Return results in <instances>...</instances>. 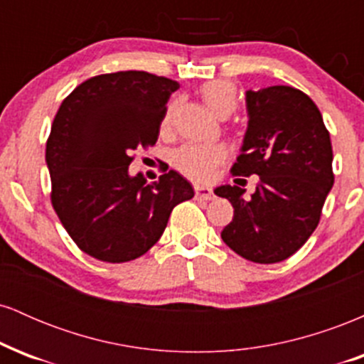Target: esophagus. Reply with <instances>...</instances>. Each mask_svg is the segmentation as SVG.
Returning <instances> with one entry per match:
<instances>
[{
  "label": "esophagus",
  "mask_w": 364,
  "mask_h": 364,
  "mask_svg": "<svg viewBox=\"0 0 364 364\" xmlns=\"http://www.w3.org/2000/svg\"><path fill=\"white\" fill-rule=\"evenodd\" d=\"M195 195L202 200H214L215 198L212 188H207V186H195Z\"/></svg>",
  "instance_id": "obj_1"
}]
</instances>
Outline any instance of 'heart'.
<instances>
[{
	"instance_id": "b5f03b06",
	"label": "heart",
	"mask_w": 364,
	"mask_h": 364,
	"mask_svg": "<svg viewBox=\"0 0 364 364\" xmlns=\"http://www.w3.org/2000/svg\"><path fill=\"white\" fill-rule=\"evenodd\" d=\"M200 97L205 106L219 118H229L237 107V90L235 83L229 80H212L200 87ZM173 109H168L162 124L169 127ZM225 159V149L223 145H200L186 144L173 154V164L179 173L195 179L207 181L219 164Z\"/></svg>"
}]
</instances>
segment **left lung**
Returning <instances> with one entry per match:
<instances>
[{
  "instance_id": "1",
  "label": "left lung",
  "mask_w": 364,
  "mask_h": 364,
  "mask_svg": "<svg viewBox=\"0 0 364 364\" xmlns=\"http://www.w3.org/2000/svg\"><path fill=\"white\" fill-rule=\"evenodd\" d=\"M246 107L248 129L231 173L258 174L260 183L252 196L236 185L215 188L235 208L220 236L246 260L277 263L298 252L320 223L333 186L330 133L316 104L294 87L248 90Z\"/></svg>"
}]
</instances>
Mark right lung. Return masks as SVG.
Listing matches in <instances>:
<instances>
[{
    "label": "right lung",
    "instance_id": "obj_1",
    "mask_svg": "<svg viewBox=\"0 0 364 364\" xmlns=\"http://www.w3.org/2000/svg\"><path fill=\"white\" fill-rule=\"evenodd\" d=\"M178 82L147 72L92 77L54 116L46 144L51 203L75 245L107 263L147 253L193 188L176 171L129 176L133 150L156 145Z\"/></svg>",
    "mask_w": 364,
    "mask_h": 364
}]
</instances>
